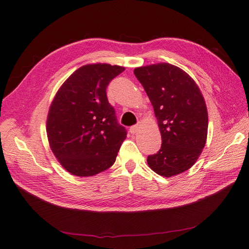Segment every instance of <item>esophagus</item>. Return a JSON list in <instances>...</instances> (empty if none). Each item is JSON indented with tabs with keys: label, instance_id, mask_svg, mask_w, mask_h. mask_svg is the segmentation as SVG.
<instances>
[{
	"label": "esophagus",
	"instance_id": "1",
	"mask_svg": "<svg viewBox=\"0 0 249 249\" xmlns=\"http://www.w3.org/2000/svg\"><path fill=\"white\" fill-rule=\"evenodd\" d=\"M141 127V124L140 123H138L137 124H135V125H132L131 127H130V132H131V134H136L138 131H139V129Z\"/></svg>",
	"mask_w": 249,
	"mask_h": 249
}]
</instances>
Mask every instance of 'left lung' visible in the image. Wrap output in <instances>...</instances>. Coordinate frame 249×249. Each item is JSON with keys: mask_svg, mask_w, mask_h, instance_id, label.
Returning <instances> with one entry per match:
<instances>
[{"mask_svg": "<svg viewBox=\"0 0 249 249\" xmlns=\"http://www.w3.org/2000/svg\"><path fill=\"white\" fill-rule=\"evenodd\" d=\"M135 76L152 103L162 136L157 154L147 164L162 177L182 173L196 162L205 147L208 112L193 79L169 63L137 67Z\"/></svg>", "mask_w": 249, "mask_h": 249, "instance_id": "obj_1", "label": "left lung"}]
</instances>
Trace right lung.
<instances>
[{
	"label": "right lung",
	"mask_w": 249,
	"mask_h": 249,
	"mask_svg": "<svg viewBox=\"0 0 249 249\" xmlns=\"http://www.w3.org/2000/svg\"><path fill=\"white\" fill-rule=\"evenodd\" d=\"M124 71L110 64L80 67L60 87L47 120L52 152L77 177H90L110 168L126 138L115 109L109 103V83Z\"/></svg>",
	"instance_id": "1"
}]
</instances>
